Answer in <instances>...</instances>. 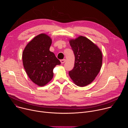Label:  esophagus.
<instances>
[{"label": "esophagus", "mask_w": 128, "mask_h": 128, "mask_svg": "<svg viewBox=\"0 0 128 128\" xmlns=\"http://www.w3.org/2000/svg\"><path fill=\"white\" fill-rule=\"evenodd\" d=\"M60 62L62 64H63L65 62H66V59H62V60H60Z\"/></svg>", "instance_id": "1"}]
</instances>
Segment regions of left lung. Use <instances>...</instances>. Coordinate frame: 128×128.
<instances>
[{
	"label": "left lung",
	"instance_id": "obj_1",
	"mask_svg": "<svg viewBox=\"0 0 128 128\" xmlns=\"http://www.w3.org/2000/svg\"><path fill=\"white\" fill-rule=\"evenodd\" d=\"M75 61L69 75L78 86H84L95 79L102 64V53L97 45L82 36L69 40Z\"/></svg>",
	"mask_w": 128,
	"mask_h": 128
}]
</instances>
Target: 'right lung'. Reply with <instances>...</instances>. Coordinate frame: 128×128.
<instances>
[{"label":"right lung","mask_w":128,"mask_h":128,"mask_svg":"<svg viewBox=\"0 0 128 128\" xmlns=\"http://www.w3.org/2000/svg\"><path fill=\"white\" fill-rule=\"evenodd\" d=\"M52 39L47 34H40L31 40L22 53L23 64L29 78L42 86L53 78V69L61 64L54 54L50 51Z\"/></svg>","instance_id":"right-lung-1"}]
</instances>
